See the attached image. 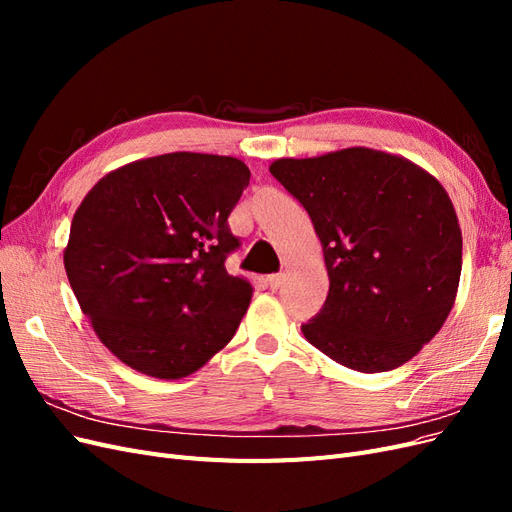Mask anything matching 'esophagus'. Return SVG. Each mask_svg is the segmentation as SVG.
I'll return each mask as SVG.
<instances>
[{
    "instance_id": "obj_1",
    "label": "esophagus",
    "mask_w": 512,
    "mask_h": 512,
    "mask_svg": "<svg viewBox=\"0 0 512 512\" xmlns=\"http://www.w3.org/2000/svg\"><path fill=\"white\" fill-rule=\"evenodd\" d=\"M267 284H269L273 290H277V288H280V286L284 284V273H273V275H269V277H267Z\"/></svg>"
}]
</instances>
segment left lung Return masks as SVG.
Instances as JSON below:
<instances>
[{
  "instance_id": "1",
  "label": "left lung",
  "mask_w": 512,
  "mask_h": 512,
  "mask_svg": "<svg viewBox=\"0 0 512 512\" xmlns=\"http://www.w3.org/2000/svg\"><path fill=\"white\" fill-rule=\"evenodd\" d=\"M269 170L312 218L329 271L327 303L301 327L307 342L363 374L408 363L459 288L461 228L442 183L369 147L280 158Z\"/></svg>"
}]
</instances>
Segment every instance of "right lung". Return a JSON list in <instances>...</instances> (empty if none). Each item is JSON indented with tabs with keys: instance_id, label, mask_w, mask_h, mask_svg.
Returning <instances> with one entry per match:
<instances>
[{
	"instance_id": "obj_1",
	"label": "right lung",
	"mask_w": 512,
	"mask_h": 512,
	"mask_svg": "<svg viewBox=\"0 0 512 512\" xmlns=\"http://www.w3.org/2000/svg\"><path fill=\"white\" fill-rule=\"evenodd\" d=\"M241 160L175 151L106 173L76 209L64 267L83 314L121 363L194 374L235 335L252 284L226 271Z\"/></svg>"
}]
</instances>
